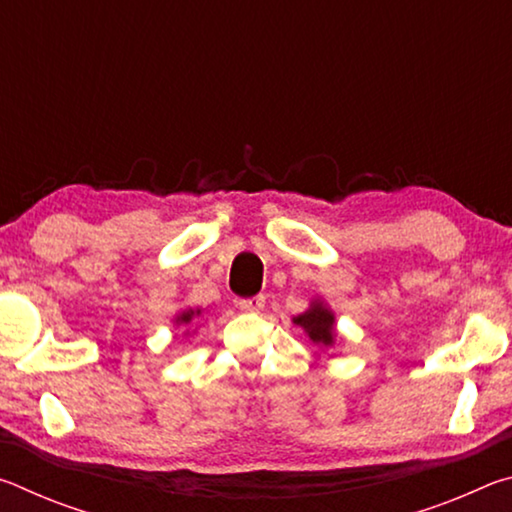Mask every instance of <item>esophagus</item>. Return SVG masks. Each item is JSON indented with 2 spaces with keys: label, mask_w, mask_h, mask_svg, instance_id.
I'll use <instances>...</instances> for the list:
<instances>
[{
  "label": "esophagus",
  "mask_w": 512,
  "mask_h": 512,
  "mask_svg": "<svg viewBox=\"0 0 512 512\" xmlns=\"http://www.w3.org/2000/svg\"><path fill=\"white\" fill-rule=\"evenodd\" d=\"M239 309L241 311H253V314H257V311H262L264 305H266V298L264 296H253V298H241L239 302Z\"/></svg>",
  "instance_id": "obj_1"
}]
</instances>
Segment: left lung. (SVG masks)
<instances>
[{
  "mask_svg": "<svg viewBox=\"0 0 512 512\" xmlns=\"http://www.w3.org/2000/svg\"><path fill=\"white\" fill-rule=\"evenodd\" d=\"M293 323L305 329L309 341L320 345V348H332L334 345V339H336L334 314L320 300L311 302V307L305 311V314L293 318Z\"/></svg>",
  "mask_w": 512,
  "mask_h": 512,
  "instance_id": "left-lung-1",
  "label": "left lung"
}]
</instances>
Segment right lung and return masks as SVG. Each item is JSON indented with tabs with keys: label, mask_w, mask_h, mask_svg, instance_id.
<instances>
[{
	"label": "right lung",
	"mask_w": 512,
	"mask_h": 512,
	"mask_svg": "<svg viewBox=\"0 0 512 512\" xmlns=\"http://www.w3.org/2000/svg\"><path fill=\"white\" fill-rule=\"evenodd\" d=\"M201 314V309H187V311H180V314L176 316V325H189L192 320Z\"/></svg>",
	"instance_id": "1"
}]
</instances>
